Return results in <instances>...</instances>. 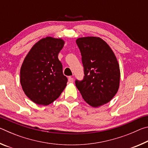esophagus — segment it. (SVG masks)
Returning <instances> with one entry per match:
<instances>
[{
    "label": "esophagus",
    "instance_id": "34e87169",
    "mask_svg": "<svg viewBox=\"0 0 148 148\" xmlns=\"http://www.w3.org/2000/svg\"><path fill=\"white\" fill-rule=\"evenodd\" d=\"M73 82H74V79H73V77H69V83H73Z\"/></svg>",
    "mask_w": 148,
    "mask_h": 148
}]
</instances>
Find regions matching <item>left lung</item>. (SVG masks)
Returning <instances> with one entry per match:
<instances>
[{"label":"left lung","mask_w":148,"mask_h":148,"mask_svg":"<svg viewBox=\"0 0 148 148\" xmlns=\"http://www.w3.org/2000/svg\"><path fill=\"white\" fill-rule=\"evenodd\" d=\"M82 55L84 79L75 81L76 86L87 104L98 107L110 102L118 91L119 66L113 51L99 37L76 40Z\"/></svg>","instance_id":"obj_1"}]
</instances>
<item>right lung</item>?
<instances>
[{
    "mask_svg": "<svg viewBox=\"0 0 148 148\" xmlns=\"http://www.w3.org/2000/svg\"><path fill=\"white\" fill-rule=\"evenodd\" d=\"M64 42L46 37L35 44L25 58L20 71L23 91L34 103L46 106L59 98L66 86L58 54Z\"/></svg>",
    "mask_w": 148,
    "mask_h": 148,
    "instance_id": "1",
    "label": "right lung"
}]
</instances>
